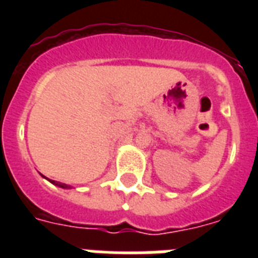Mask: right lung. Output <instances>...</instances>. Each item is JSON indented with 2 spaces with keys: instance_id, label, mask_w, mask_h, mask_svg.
Wrapping results in <instances>:
<instances>
[{
  "instance_id": "obj_1",
  "label": "right lung",
  "mask_w": 258,
  "mask_h": 258,
  "mask_svg": "<svg viewBox=\"0 0 258 258\" xmlns=\"http://www.w3.org/2000/svg\"><path fill=\"white\" fill-rule=\"evenodd\" d=\"M44 176V175H42ZM44 178H45V176H44ZM46 179H48V178H46ZM49 182L50 183H53L54 186H57V187H61V188H72L70 186V184H66V183H61V182H56V180H53V179H49Z\"/></svg>"
}]
</instances>
